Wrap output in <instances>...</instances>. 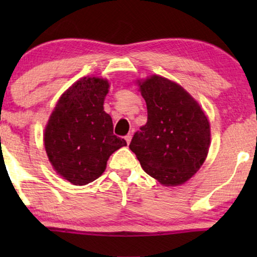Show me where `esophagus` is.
Masks as SVG:
<instances>
[{"label":"esophagus","instance_id":"obj_1","mask_svg":"<svg viewBox=\"0 0 257 257\" xmlns=\"http://www.w3.org/2000/svg\"><path fill=\"white\" fill-rule=\"evenodd\" d=\"M131 139H132V136L131 135H126L125 136V140H126V143H127V144H130V142H131Z\"/></svg>","mask_w":257,"mask_h":257}]
</instances>
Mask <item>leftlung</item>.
Segmentation results:
<instances>
[{
	"mask_svg": "<svg viewBox=\"0 0 257 257\" xmlns=\"http://www.w3.org/2000/svg\"><path fill=\"white\" fill-rule=\"evenodd\" d=\"M147 122L133 136L130 149L143 170L165 186L184 184L205 161L209 122L199 104L180 85L160 76L139 83Z\"/></svg>",
	"mask_w": 257,
	"mask_h": 257,
	"instance_id": "obj_1",
	"label": "left lung"
}]
</instances>
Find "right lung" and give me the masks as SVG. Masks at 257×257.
Segmentation results:
<instances>
[{"label": "right lung", "instance_id": "right-lung-1", "mask_svg": "<svg viewBox=\"0 0 257 257\" xmlns=\"http://www.w3.org/2000/svg\"><path fill=\"white\" fill-rule=\"evenodd\" d=\"M107 92V80L84 77L61 97L45 127L49 160L73 185L99 178L111 154L126 146L113 135V122L104 111Z\"/></svg>", "mask_w": 257, "mask_h": 257}]
</instances>
